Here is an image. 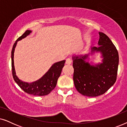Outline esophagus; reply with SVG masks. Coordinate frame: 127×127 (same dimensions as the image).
<instances>
[{
    "label": "esophagus",
    "mask_w": 127,
    "mask_h": 127,
    "mask_svg": "<svg viewBox=\"0 0 127 127\" xmlns=\"http://www.w3.org/2000/svg\"><path fill=\"white\" fill-rule=\"evenodd\" d=\"M71 62H72V61H71L70 59L67 58V59H66V60L65 63H66V64H67V65H70Z\"/></svg>",
    "instance_id": "esophagus-1"
}]
</instances>
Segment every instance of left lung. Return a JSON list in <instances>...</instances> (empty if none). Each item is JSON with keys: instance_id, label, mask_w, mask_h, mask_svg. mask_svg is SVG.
<instances>
[{"instance_id": "1", "label": "left lung", "mask_w": 127, "mask_h": 127, "mask_svg": "<svg viewBox=\"0 0 127 127\" xmlns=\"http://www.w3.org/2000/svg\"><path fill=\"white\" fill-rule=\"evenodd\" d=\"M99 47H91V54L100 52L102 62L91 65L86 61L89 54L73 57V81L76 90L84 96L103 94L115 83L119 66V53L106 34L99 32Z\"/></svg>"}]
</instances>
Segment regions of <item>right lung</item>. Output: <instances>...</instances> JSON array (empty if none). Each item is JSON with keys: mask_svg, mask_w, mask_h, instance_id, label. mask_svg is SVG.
<instances>
[{"mask_svg": "<svg viewBox=\"0 0 127 127\" xmlns=\"http://www.w3.org/2000/svg\"><path fill=\"white\" fill-rule=\"evenodd\" d=\"M32 31L27 30L21 36L18 38L13 45L11 51V67L13 79L20 87L26 93L35 96H44L50 94L56 86L58 79L61 73L62 69L64 66L65 60L56 62L52 65L47 72L38 80L28 83L20 80L15 74L14 65V53L17 41L21 40L29 35Z\"/></svg>", "mask_w": 127, "mask_h": 127, "instance_id": "add662e5", "label": "right lung"}]
</instances>
